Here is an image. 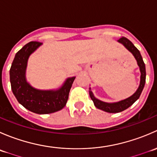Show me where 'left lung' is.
I'll return each mask as SVG.
<instances>
[{"label":"left lung","instance_id":"8db88e82","mask_svg":"<svg viewBox=\"0 0 157 157\" xmlns=\"http://www.w3.org/2000/svg\"><path fill=\"white\" fill-rule=\"evenodd\" d=\"M118 42L120 43L123 44L125 46V48L128 49L129 52L132 53L134 55L135 59L137 60V64H138L139 67H140V86H139L138 89L136 91V93L131 96H130L128 99L121 100L118 102H114V103H108V102H102V101L99 100L96 98L94 97L92 91H90V96L92 100L93 101L95 106L97 109H101L102 111H105L106 112H109V113H118V112H122V111L125 110L128 108H129L131 105L134 104V102L138 99L140 97V94L142 93L144 87L145 85V81H146V68H145V64L143 61L141 55H140L139 50L136 48L134 45V44L128 39L125 37H121L118 39Z\"/></svg>","mask_w":157,"mask_h":157}]
</instances>
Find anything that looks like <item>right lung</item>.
<instances>
[{
    "label": "right lung",
    "mask_w": 157,
    "mask_h": 157,
    "mask_svg": "<svg viewBox=\"0 0 157 157\" xmlns=\"http://www.w3.org/2000/svg\"><path fill=\"white\" fill-rule=\"evenodd\" d=\"M41 45L42 42H30L16 54L10 70V80L13 93L23 107L34 113L49 114L65 106L75 77L67 79L58 90H39L32 87L25 77L26 64L29 55Z\"/></svg>",
    "instance_id": "1"
}]
</instances>
